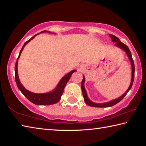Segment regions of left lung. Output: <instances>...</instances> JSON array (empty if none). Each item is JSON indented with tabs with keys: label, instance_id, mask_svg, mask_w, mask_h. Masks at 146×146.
Wrapping results in <instances>:
<instances>
[{
	"label": "left lung",
	"instance_id": "8db88e82",
	"mask_svg": "<svg viewBox=\"0 0 146 146\" xmlns=\"http://www.w3.org/2000/svg\"><path fill=\"white\" fill-rule=\"evenodd\" d=\"M109 35L111 38L112 41L113 42H115V45L117 46L118 47H119L120 48L123 49L125 51V53H127V55L128 56V57H129V60L131 61V66H132V78H131V84L129 86V88H128V90H127L126 92H125L124 94L122 96H121L118 98H117V99L115 100H113L112 101H110V102H106V103H103V104H97V103H94L93 102H91V101L89 99L88 96H87V93H86V91L85 90V88H84V81H85V78L84 76H83V79H82V83H81V88H82V94H83V97H84V100L85 102L86 103V104H88V106H92V107H97V108H107V107H111V106H113L115 105L116 104H117L118 102H119L120 100H122L123 97H125V95H127V93L128 91H129V90L132 87V85H133V81H134V77H135V64H134V61L133 60V58H132V56H131V51L129 50V49L128 48V47L125 45V44L122 43V42H121L119 38H117V36L113 35L111 34H109Z\"/></svg>",
	"mask_w": 146,
	"mask_h": 146
}]
</instances>
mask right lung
<instances>
[{
  "label": "right lung",
  "instance_id": "1",
  "mask_svg": "<svg viewBox=\"0 0 146 146\" xmlns=\"http://www.w3.org/2000/svg\"><path fill=\"white\" fill-rule=\"evenodd\" d=\"M46 31H42V32H46ZM37 33L35 35H34L33 37H31L30 39H29L28 41H26L22 48L21 51H20L19 55L17 58V60L15 64V81L17 83V86L18 87L19 90L21 91L22 93L25 96V97L28 98V99L32 103L35 104L36 105H40V106H44V105H51L57 103L59 100H60L61 96L62 95L63 91L64 90V88L66 85V84L68 82V80H70L71 75H72L73 73L75 72L76 70H73L71 71V72L68 73L67 75H66L64 77L61 79L60 82L58 83V86H56V89L54 91H51V92H49L48 93H42V94H37V93H31L30 91H28L26 90L25 88L23 87V86L21 84V83L20 82V80L19 79V76H18V72H17V63H18V59L20 56V55L22 52V51L23 50L24 48L27 44H28L29 41L32 39L35 38V36L37 35Z\"/></svg>",
  "mask_w": 146,
  "mask_h": 146
}]
</instances>
